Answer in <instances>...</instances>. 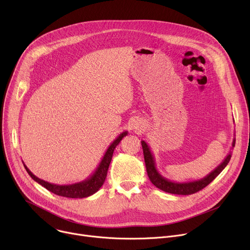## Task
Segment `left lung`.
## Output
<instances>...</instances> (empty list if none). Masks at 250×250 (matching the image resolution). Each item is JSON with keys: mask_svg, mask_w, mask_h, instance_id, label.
<instances>
[{"mask_svg": "<svg viewBox=\"0 0 250 250\" xmlns=\"http://www.w3.org/2000/svg\"><path fill=\"white\" fill-rule=\"evenodd\" d=\"M141 144H142V148H143L146 171H147V174H148L150 181L154 184L157 188H159L162 191L167 192V193L178 194V195H189V194L196 193V192H198L199 190L206 187L210 182H212L220 174V172L226 167L230 158H231V154H232L231 150L235 146V138H233L231 149H230L227 156L214 170L211 171L208 175H206L205 177H203L201 179L188 181V182H174V181H170L169 179L163 177L156 168L155 159L150 150V147L144 140L141 141Z\"/></svg>", "mask_w": 250, "mask_h": 250, "instance_id": "1", "label": "left lung"}]
</instances>
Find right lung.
<instances>
[{"label":"right lung","instance_id":"1","mask_svg":"<svg viewBox=\"0 0 250 250\" xmlns=\"http://www.w3.org/2000/svg\"><path fill=\"white\" fill-rule=\"evenodd\" d=\"M127 134H128L127 131L122 132L120 135L109 145L100 164L98 165L97 168H96L94 173L90 177H88L87 179H85L81 182H77V183L69 184V185H57V184L49 183L45 180H42L40 178H38L37 176H35L25 164H24V166L29 173V175L32 177V179H34L36 182H38L40 185H42L43 187L48 189L49 191L53 192V193L56 195L68 197V198L88 197V196H91L94 193H96V192H97L103 185V183L106 179V176H107V171H108L110 162L112 160L114 149L116 148V146L120 143V141L123 139V137H125L127 135Z\"/></svg>","mask_w":250,"mask_h":250}]
</instances>
